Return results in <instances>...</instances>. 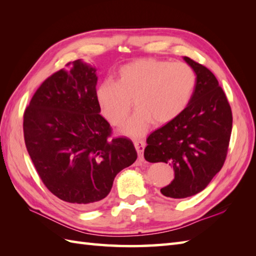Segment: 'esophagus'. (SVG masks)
Wrapping results in <instances>:
<instances>
[{
  "mask_svg": "<svg viewBox=\"0 0 256 256\" xmlns=\"http://www.w3.org/2000/svg\"><path fill=\"white\" fill-rule=\"evenodd\" d=\"M134 146H135V148H136V152H138V154L140 162H144L145 160L143 158V152H144V148H145V146H146V143L144 142V140H134Z\"/></svg>",
  "mask_w": 256,
  "mask_h": 256,
  "instance_id": "obj_1",
  "label": "esophagus"
}]
</instances>
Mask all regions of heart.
<instances>
[{"instance_id": "obj_1", "label": "heart", "mask_w": 256, "mask_h": 256, "mask_svg": "<svg viewBox=\"0 0 256 256\" xmlns=\"http://www.w3.org/2000/svg\"><path fill=\"white\" fill-rule=\"evenodd\" d=\"M197 84L194 70L184 62L155 58L138 59L124 64L116 82L104 81L96 89V101L108 122L118 126L128 118L132 100L136 106L123 132L140 136L150 123L162 125L186 110Z\"/></svg>"}]
</instances>
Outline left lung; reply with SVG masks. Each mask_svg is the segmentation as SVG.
I'll return each mask as SVG.
<instances>
[{
  "label": "left lung",
  "mask_w": 256,
  "mask_h": 256,
  "mask_svg": "<svg viewBox=\"0 0 256 256\" xmlns=\"http://www.w3.org/2000/svg\"><path fill=\"white\" fill-rule=\"evenodd\" d=\"M197 84L180 116L146 140L145 160L174 168L172 182L160 189L168 198L192 197L208 186L224 166L232 132V111L224 91L210 70L184 57Z\"/></svg>",
  "instance_id": "1"
}]
</instances>
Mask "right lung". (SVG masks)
<instances>
[{
	"mask_svg": "<svg viewBox=\"0 0 256 256\" xmlns=\"http://www.w3.org/2000/svg\"><path fill=\"white\" fill-rule=\"evenodd\" d=\"M50 76L24 111L27 152L42 184L76 208L96 206L138 158L131 140L113 138L100 116L96 69L81 60Z\"/></svg>",
	"mask_w": 256,
	"mask_h": 256,
	"instance_id": "obj_1",
	"label": "right lung"
}]
</instances>
